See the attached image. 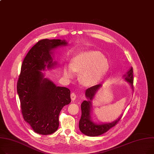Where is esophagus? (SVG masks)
I'll return each instance as SVG.
<instances>
[{"mask_svg": "<svg viewBox=\"0 0 154 154\" xmlns=\"http://www.w3.org/2000/svg\"><path fill=\"white\" fill-rule=\"evenodd\" d=\"M70 98H71V100H72V101H74V100L76 99L77 95H76V94L74 93V92H72V94H70Z\"/></svg>", "mask_w": 154, "mask_h": 154, "instance_id": "esophagus-1", "label": "esophagus"}]
</instances>
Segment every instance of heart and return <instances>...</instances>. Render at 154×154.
Here are the masks:
<instances>
[{
  "label": "heart",
  "mask_w": 154,
  "mask_h": 154,
  "mask_svg": "<svg viewBox=\"0 0 154 154\" xmlns=\"http://www.w3.org/2000/svg\"><path fill=\"white\" fill-rule=\"evenodd\" d=\"M109 69L108 60L98 51H87L75 56L71 64L65 66L64 74L68 78L74 77V72H80V79L87 86L95 85L106 75Z\"/></svg>",
  "instance_id": "1"
}]
</instances>
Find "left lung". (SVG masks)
Masks as SVG:
<instances>
[{"label": "left lung", "instance_id": "1", "mask_svg": "<svg viewBox=\"0 0 154 154\" xmlns=\"http://www.w3.org/2000/svg\"><path fill=\"white\" fill-rule=\"evenodd\" d=\"M125 80L129 83L131 87H133V70L131 67L126 75H124ZM101 86V84L94 85L88 88L85 91V96L88 100H85L81 104L82 116L79 121V129L80 131L88 136H98L107 132L109 129L114 127L120 121L121 116L117 120L109 123H103L101 125L95 124L91 121V100L94 98L97 91Z\"/></svg>", "mask_w": 154, "mask_h": 154}]
</instances>
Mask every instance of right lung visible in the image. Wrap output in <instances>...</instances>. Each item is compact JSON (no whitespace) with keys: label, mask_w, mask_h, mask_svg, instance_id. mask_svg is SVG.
<instances>
[{"label":"right lung","mask_w":154,"mask_h":154,"mask_svg":"<svg viewBox=\"0 0 154 154\" xmlns=\"http://www.w3.org/2000/svg\"><path fill=\"white\" fill-rule=\"evenodd\" d=\"M65 40L44 39L39 41L24 58L17 81V93L24 120L39 134H53L59 127V115L63 108L71 101L70 91L57 87L44 78L41 70L51 68V50L66 46Z\"/></svg>","instance_id":"right-lung-1"}]
</instances>
